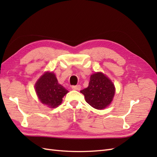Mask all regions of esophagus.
Instances as JSON below:
<instances>
[{
  "label": "esophagus",
  "mask_w": 157,
  "mask_h": 157,
  "mask_svg": "<svg viewBox=\"0 0 157 157\" xmlns=\"http://www.w3.org/2000/svg\"><path fill=\"white\" fill-rule=\"evenodd\" d=\"M72 89L74 90H80L81 86L80 85H76V86H72Z\"/></svg>",
  "instance_id": "obj_1"
}]
</instances>
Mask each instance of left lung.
Masks as SVG:
<instances>
[{"label": "left lung", "mask_w": 157, "mask_h": 157, "mask_svg": "<svg viewBox=\"0 0 157 157\" xmlns=\"http://www.w3.org/2000/svg\"><path fill=\"white\" fill-rule=\"evenodd\" d=\"M86 102L94 109L101 110L111 104L115 93L113 83L104 73L97 72L90 76L88 88L80 91Z\"/></svg>", "instance_id": "1"}]
</instances>
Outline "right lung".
Wrapping results in <instances>:
<instances>
[{
	"label": "right lung",
	"instance_id": "obj_1",
	"mask_svg": "<svg viewBox=\"0 0 157 157\" xmlns=\"http://www.w3.org/2000/svg\"><path fill=\"white\" fill-rule=\"evenodd\" d=\"M35 90L42 104L56 108L61 104L63 98L69 91L58 83L54 73L46 72L35 84Z\"/></svg>",
	"mask_w": 157,
	"mask_h": 157
}]
</instances>
